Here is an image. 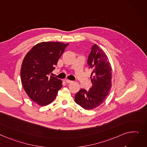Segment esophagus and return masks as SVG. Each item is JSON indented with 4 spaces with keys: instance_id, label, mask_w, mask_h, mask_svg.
Returning a JSON list of instances; mask_svg holds the SVG:
<instances>
[{
    "instance_id": "34e87169",
    "label": "esophagus",
    "mask_w": 147,
    "mask_h": 147,
    "mask_svg": "<svg viewBox=\"0 0 147 147\" xmlns=\"http://www.w3.org/2000/svg\"><path fill=\"white\" fill-rule=\"evenodd\" d=\"M65 82L67 83H72V82H73L71 80H68V79H65Z\"/></svg>"
}]
</instances>
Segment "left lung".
Segmentation results:
<instances>
[{
	"mask_svg": "<svg viewBox=\"0 0 147 147\" xmlns=\"http://www.w3.org/2000/svg\"><path fill=\"white\" fill-rule=\"evenodd\" d=\"M87 64L92 70V86L89 90L81 89L76 94L74 101L84 109L90 110L100 106L109 94L112 86V68L105 53L96 44L91 48Z\"/></svg>",
	"mask_w": 147,
	"mask_h": 147,
	"instance_id": "obj_1",
	"label": "left lung"
}]
</instances>
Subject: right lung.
<instances>
[{
	"label": "right lung",
	"mask_w": 147,
	"mask_h": 147,
	"mask_svg": "<svg viewBox=\"0 0 147 147\" xmlns=\"http://www.w3.org/2000/svg\"><path fill=\"white\" fill-rule=\"evenodd\" d=\"M68 45L58 42H40L24 58L21 68L22 86L28 96L39 105L51 103L62 87V81L50 75Z\"/></svg>",
	"instance_id": "right-lung-1"
}]
</instances>
